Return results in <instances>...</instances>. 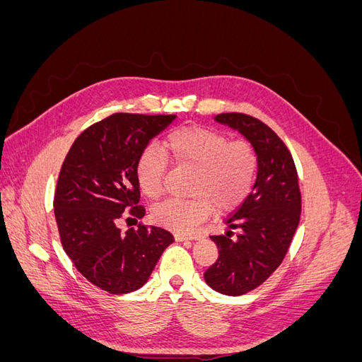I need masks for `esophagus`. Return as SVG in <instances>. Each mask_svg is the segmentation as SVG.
<instances>
[{"label":"esophagus","mask_w":362,"mask_h":362,"mask_svg":"<svg viewBox=\"0 0 362 362\" xmlns=\"http://www.w3.org/2000/svg\"><path fill=\"white\" fill-rule=\"evenodd\" d=\"M175 237H177L178 242H184V240H198V238H201V234H189V235L177 234Z\"/></svg>","instance_id":"1"}]
</instances>
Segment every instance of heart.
Wrapping results in <instances>:
<instances>
[{
    "label": "heart",
    "mask_w": 362,
    "mask_h": 362,
    "mask_svg": "<svg viewBox=\"0 0 362 362\" xmlns=\"http://www.w3.org/2000/svg\"><path fill=\"white\" fill-rule=\"evenodd\" d=\"M164 151L178 168H194L192 199H169L152 210L154 221L177 233H190L218 211L234 210L254 187L258 156L247 141H231L221 131L202 125L172 129ZM168 157L156 146L140 152L136 177L148 198L158 199L168 178Z\"/></svg>",
    "instance_id": "b5f03b06"
}]
</instances>
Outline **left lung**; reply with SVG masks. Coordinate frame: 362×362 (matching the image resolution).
<instances>
[{
    "label": "left lung",
    "instance_id": "8db88e82",
    "mask_svg": "<svg viewBox=\"0 0 362 362\" xmlns=\"http://www.w3.org/2000/svg\"><path fill=\"white\" fill-rule=\"evenodd\" d=\"M214 119L240 131L258 156L254 187L225 218L228 231L210 237L218 258L204 273L213 290L240 296L261 286L279 267L300 221L302 198L293 157L275 131L243 113H222Z\"/></svg>",
    "mask_w": 362,
    "mask_h": 362
}]
</instances>
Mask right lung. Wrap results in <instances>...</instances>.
Listing matches in <instances>:
<instances>
[{
    "instance_id": "1",
    "label": "right lung",
    "mask_w": 362,
    "mask_h": 362,
    "mask_svg": "<svg viewBox=\"0 0 362 362\" xmlns=\"http://www.w3.org/2000/svg\"><path fill=\"white\" fill-rule=\"evenodd\" d=\"M175 115L115 113L75 139L64 158L54 214L62 246L93 286L112 294L140 288L173 235L160 226L117 228L124 212L141 218L136 163Z\"/></svg>"
}]
</instances>
